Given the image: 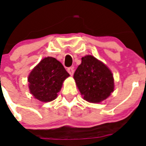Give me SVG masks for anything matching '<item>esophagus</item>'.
I'll use <instances>...</instances> for the list:
<instances>
[{"instance_id":"1","label":"esophagus","mask_w":146,"mask_h":146,"mask_svg":"<svg viewBox=\"0 0 146 146\" xmlns=\"http://www.w3.org/2000/svg\"><path fill=\"white\" fill-rule=\"evenodd\" d=\"M67 71H68V72H69L70 75H73V74H74V67H69V68L67 69Z\"/></svg>"}]
</instances>
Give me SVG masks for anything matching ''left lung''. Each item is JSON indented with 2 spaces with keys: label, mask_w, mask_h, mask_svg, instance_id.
I'll return each instance as SVG.
<instances>
[{
  "label": "left lung",
  "mask_w": 146,
  "mask_h": 146,
  "mask_svg": "<svg viewBox=\"0 0 146 146\" xmlns=\"http://www.w3.org/2000/svg\"><path fill=\"white\" fill-rule=\"evenodd\" d=\"M74 79L83 99L89 102H100L114 91L111 71L92 55L82 58V63L74 72Z\"/></svg>",
  "instance_id": "8db88e82"
}]
</instances>
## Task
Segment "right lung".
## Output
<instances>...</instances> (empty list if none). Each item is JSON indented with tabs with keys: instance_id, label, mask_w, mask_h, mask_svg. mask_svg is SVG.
<instances>
[{
	"instance_id": "right-lung-1",
	"label": "right lung",
	"mask_w": 146,
	"mask_h": 146,
	"mask_svg": "<svg viewBox=\"0 0 146 146\" xmlns=\"http://www.w3.org/2000/svg\"><path fill=\"white\" fill-rule=\"evenodd\" d=\"M69 74L60 62L52 57L42 59L28 76L31 94L43 102L56 99Z\"/></svg>"
}]
</instances>
